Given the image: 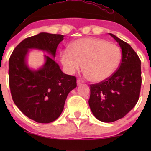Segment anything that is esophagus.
Segmentation results:
<instances>
[{
  "mask_svg": "<svg viewBox=\"0 0 151 151\" xmlns=\"http://www.w3.org/2000/svg\"><path fill=\"white\" fill-rule=\"evenodd\" d=\"M83 83H84V81H83L82 80H81V79H77V85H78V86L81 85V84H83Z\"/></svg>",
  "mask_w": 151,
  "mask_h": 151,
  "instance_id": "obj_1",
  "label": "esophagus"
}]
</instances>
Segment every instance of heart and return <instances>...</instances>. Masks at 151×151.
<instances>
[{
	"label": "heart",
	"instance_id": "heart-1",
	"mask_svg": "<svg viewBox=\"0 0 151 151\" xmlns=\"http://www.w3.org/2000/svg\"><path fill=\"white\" fill-rule=\"evenodd\" d=\"M121 51L116 45L99 38H81L63 50L60 61L68 74L83 71L90 81L101 82L111 77L120 65Z\"/></svg>",
	"mask_w": 151,
	"mask_h": 151
}]
</instances>
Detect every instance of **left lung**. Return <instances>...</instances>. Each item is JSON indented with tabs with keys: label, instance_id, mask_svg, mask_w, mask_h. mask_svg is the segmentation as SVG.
<instances>
[{
	"label": "left lung",
	"instance_id": "8db88e82",
	"mask_svg": "<svg viewBox=\"0 0 151 151\" xmlns=\"http://www.w3.org/2000/svg\"><path fill=\"white\" fill-rule=\"evenodd\" d=\"M122 50V60L115 73L106 80L90 85L89 104L93 116L102 122L124 117L138 101L141 86V60L133 48L109 33Z\"/></svg>",
	"mask_w": 151,
	"mask_h": 151
}]
</instances>
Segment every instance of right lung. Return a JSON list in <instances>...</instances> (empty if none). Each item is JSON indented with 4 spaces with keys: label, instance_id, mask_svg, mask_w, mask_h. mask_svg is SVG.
Listing matches in <instances>:
<instances>
[{
    "label": "right lung",
    "instance_id": "right-lung-1",
    "mask_svg": "<svg viewBox=\"0 0 151 151\" xmlns=\"http://www.w3.org/2000/svg\"><path fill=\"white\" fill-rule=\"evenodd\" d=\"M62 35L40 32L24 39L9 59V86L15 104L26 116L37 123L56 120L64 109L68 93L77 87V79L62 72L54 59L45 55L46 62L37 70L29 68L26 57L30 49L47 51L55 57Z\"/></svg>",
    "mask_w": 151,
    "mask_h": 151
}]
</instances>
